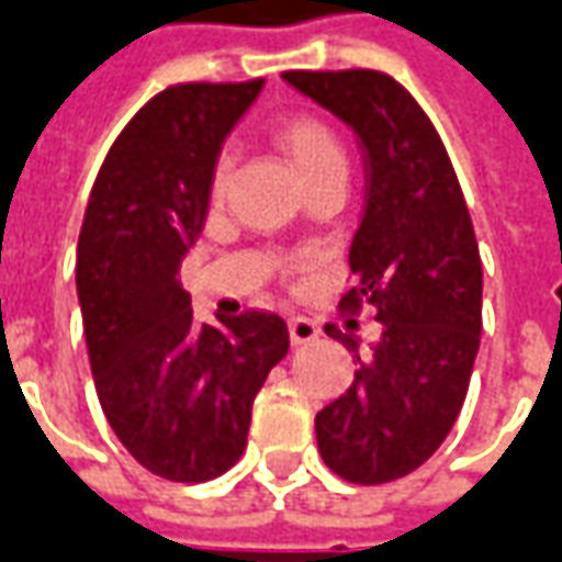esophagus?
I'll return each mask as SVG.
<instances>
[{
  "label": "esophagus",
  "mask_w": 562,
  "mask_h": 562,
  "mask_svg": "<svg viewBox=\"0 0 562 562\" xmlns=\"http://www.w3.org/2000/svg\"><path fill=\"white\" fill-rule=\"evenodd\" d=\"M288 333L293 345H305V341H314V338L321 336V326L314 324L312 317H305V314H290Z\"/></svg>",
  "instance_id": "1"
}]
</instances>
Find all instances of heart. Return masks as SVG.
<instances>
[{
	"instance_id": "heart-1",
	"label": "heart",
	"mask_w": 562,
	"mask_h": 562,
	"mask_svg": "<svg viewBox=\"0 0 562 562\" xmlns=\"http://www.w3.org/2000/svg\"><path fill=\"white\" fill-rule=\"evenodd\" d=\"M274 145L284 150V157L293 166V172L300 175L302 184L317 178V175L329 172V169L345 172V147L338 142V135L333 133V126L321 121V117L293 114L288 121H281L274 126ZM233 169H236V157H233L229 147H224L211 162V202H224L226 193H229V184H233Z\"/></svg>"
}]
</instances>
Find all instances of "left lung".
Returning a JSON list of instances; mask_svg holds the SVG:
<instances>
[{
  "instance_id": "left-lung-1",
  "label": "left lung",
  "mask_w": 562,
  "mask_h": 562,
  "mask_svg": "<svg viewBox=\"0 0 562 562\" xmlns=\"http://www.w3.org/2000/svg\"><path fill=\"white\" fill-rule=\"evenodd\" d=\"M284 81L351 123L366 147V211L338 312L363 308L378 341L326 324L351 351V387L314 417L324 463L353 484L424 465L460 415L481 341V254L436 126L384 71H284Z\"/></svg>"
}]
</instances>
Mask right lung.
Masks as SVG:
<instances>
[{
    "mask_svg": "<svg viewBox=\"0 0 562 562\" xmlns=\"http://www.w3.org/2000/svg\"><path fill=\"white\" fill-rule=\"evenodd\" d=\"M262 81L178 83L135 111L90 190L75 284L99 405L147 472L199 484L248 445L250 408L290 348L278 314L199 324L178 266L209 211L211 162Z\"/></svg>",
    "mask_w": 562,
    "mask_h": 562,
    "instance_id": "add662e5",
    "label": "right lung"
}]
</instances>
